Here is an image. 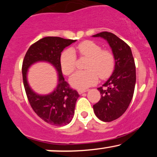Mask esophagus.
I'll return each mask as SVG.
<instances>
[{
    "instance_id": "1",
    "label": "esophagus",
    "mask_w": 157,
    "mask_h": 157,
    "mask_svg": "<svg viewBox=\"0 0 157 157\" xmlns=\"http://www.w3.org/2000/svg\"><path fill=\"white\" fill-rule=\"evenodd\" d=\"M77 92H78L79 94H82V93L86 92V91H87L88 90H86V89H77Z\"/></svg>"
}]
</instances>
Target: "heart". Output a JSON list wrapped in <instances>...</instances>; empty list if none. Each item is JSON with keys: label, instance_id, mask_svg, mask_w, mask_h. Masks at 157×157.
Listing matches in <instances>:
<instances>
[{"label": "heart", "instance_id": "heart-1", "mask_svg": "<svg viewBox=\"0 0 157 157\" xmlns=\"http://www.w3.org/2000/svg\"><path fill=\"white\" fill-rule=\"evenodd\" d=\"M81 57H89L85 71L75 73L70 78L73 86L79 89H86L96 83L99 79L108 77L113 72L115 66L114 57L108 49H102L99 44L91 40H85L77 45L74 48ZM77 57L71 48L64 50L60 57V64L63 72L69 75L76 68Z\"/></svg>", "mask_w": 157, "mask_h": 157}]
</instances>
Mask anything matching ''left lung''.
I'll return each mask as SVG.
<instances>
[{"instance_id": "8db88e82", "label": "left lung", "mask_w": 157, "mask_h": 157, "mask_svg": "<svg viewBox=\"0 0 157 157\" xmlns=\"http://www.w3.org/2000/svg\"><path fill=\"white\" fill-rule=\"evenodd\" d=\"M93 37L105 39L112 49L115 68L110 78L98 88L101 98L93 105L95 115L103 122L121 117L132 100L136 83V66L130 46L111 32H102Z\"/></svg>"}]
</instances>
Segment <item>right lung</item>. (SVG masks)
<instances>
[{"label": "right lung", "mask_w": 157, "mask_h": 157, "mask_svg": "<svg viewBox=\"0 0 157 157\" xmlns=\"http://www.w3.org/2000/svg\"><path fill=\"white\" fill-rule=\"evenodd\" d=\"M76 40L59 37H46L31 45L26 52L22 65L23 86L30 105L37 116L52 125L62 126L69 123L75 113L79 94L65 81L60 64L61 52ZM38 61L48 62L59 71V84L53 93L39 95L30 89L26 80L27 70Z\"/></svg>", "instance_id": "add662e5"}]
</instances>
